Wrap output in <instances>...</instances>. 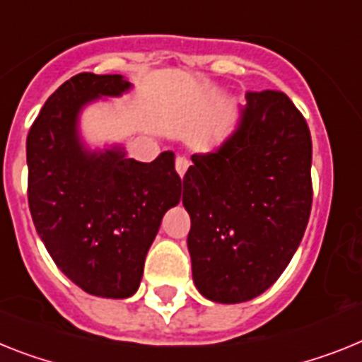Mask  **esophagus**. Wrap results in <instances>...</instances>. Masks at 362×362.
I'll return each instance as SVG.
<instances>
[{
  "instance_id": "obj_1",
  "label": "esophagus",
  "mask_w": 362,
  "mask_h": 362,
  "mask_svg": "<svg viewBox=\"0 0 362 362\" xmlns=\"http://www.w3.org/2000/svg\"><path fill=\"white\" fill-rule=\"evenodd\" d=\"M175 165H176V173H178L180 176H184L187 169H189V160H187L186 156H176Z\"/></svg>"
}]
</instances>
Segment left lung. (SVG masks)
Masks as SVG:
<instances>
[{
  "mask_svg": "<svg viewBox=\"0 0 362 362\" xmlns=\"http://www.w3.org/2000/svg\"><path fill=\"white\" fill-rule=\"evenodd\" d=\"M241 123L223 147L193 154L182 202L200 294L239 303L281 276L308 228L313 144L302 112L278 90L247 92Z\"/></svg>",
  "mask_w": 362,
  "mask_h": 362,
  "instance_id": "left-lung-1",
  "label": "left lung"
}]
</instances>
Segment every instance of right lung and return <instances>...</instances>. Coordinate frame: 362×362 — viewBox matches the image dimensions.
<instances>
[{"label": "right lung", "mask_w": 362, "mask_h": 362, "mask_svg": "<svg viewBox=\"0 0 362 362\" xmlns=\"http://www.w3.org/2000/svg\"><path fill=\"white\" fill-rule=\"evenodd\" d=\"M129 88L121 75L78 73L45 101L27 136L36 232L64 274L103 298L136 293L163 214L182 195L171 151L141 163L119 151L90 154L78 144L81 106Z\"/></svg>", "instance_id": "add662e5"}]
</instances>
